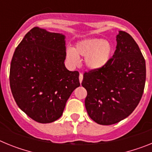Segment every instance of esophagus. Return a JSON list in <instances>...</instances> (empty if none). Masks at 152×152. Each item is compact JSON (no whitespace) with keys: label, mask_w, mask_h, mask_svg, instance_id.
I'll return each mask as SVG.
<instances>
[{"label":"esophagus","mask_w":152,"mask_h":152,"mask_svg":"<svg viewBox=\"0 0 152 152\" xmlns=\"http://www.w3.org/2000/svg\"><path fill=\"white\" fill-rule=\"evenodd\" d=\"M82 80H83V74L80 73V75H79V81H80V84H81V82H82Z\"/></svg>","instance_id":"1"}]
</instances>
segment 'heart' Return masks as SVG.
I'll list each match as a JSON object with an SVG mask.
<instances>
[{"instance_id":"obj_1","label":"heart","mask_w":152,"mask_h":152,"mask_svg":"<svg viewBox=\"0 0 152 152\" xmlns=\"http://www.w3.org/2000/svg\"><path fill=\"white\" fill-rule=\"evenodd\" d=\"M113 52L112 44L101 39L88 38L80 40L75 48H68L66 51L67 60L76 65L79 57H84L85 66L90 70L100 69L110 59Z\"/></svg>"}]
</instances>
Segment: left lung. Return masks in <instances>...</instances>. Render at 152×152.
Masks as SVG:
<instances>
[{
    "label": "left lung",
    "mask_w": 152,
    "mask_h": 152,
    "mask_svg": "<svg viewBox=\"0 0 152 152\" xmlns=\"http://www.w3.org/2000/svg\"><path fill=\"white\" fill-rule=\"evenodd\" d=\"M116 49L100 69L84 73L85 107L90 117L103 126L128 117L144 92L145 61L134 39L124 31L116 36Z\"/></svg>",
    "instance_id": "obj_1"
}]
</instances>
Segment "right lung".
Instances as JSON below:
<instances>
[{
	"mask_svg": "<svg viewBox=\"0 0 152 152\" xmlns=\"http://www.w3.org/2000/svg\"><path fill=\"white\" fill-rule=\"evenodd\" d=\"M64 36L34 27L28 32L13 53L10 85L17 106L40 123L61 116L72 93L80 86L79 72L64 64Z\"/></svg>",
	"mask_w": 152,
	"mask_h": 152,
	"instance_id": "1",
	"label": "right lung"
}]
</instances>
